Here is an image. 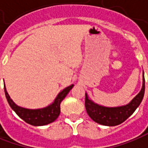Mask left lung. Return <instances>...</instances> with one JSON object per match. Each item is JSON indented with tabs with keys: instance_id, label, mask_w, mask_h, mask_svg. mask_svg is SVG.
Returning a JSON list of instances; mask_svg holds the SVG:
<instances>
[{
	"instance_id": "obj_1",
	"label": "left lung",
	"mask_w": 148,
	"mask_h": 148,
	"mask_svg": "<svg viewBox=\"0 0 148 148\" xmlns=\"http://www.w3.org/2000/svg\"><path fill=\"white\" fill-rule=\"evenodd\" d=\"M144 92L145 79L143 75V88L140 92L132 100V101H130L126 106L119 107L101 106L99 105L95 104L93 101H92L88 97V95L85 94V107L87 113L92 120L100 125L106 126H115L120 125L127 120L140 105L144 96Z\"/></svg>"
}]
</instances>
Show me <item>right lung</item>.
<instances>
[{
	"label": "right lung",
	"instance_id": "obj_1",
	"mask_svg": "<svg viewBox=\"0 0 148 148\" xmlns=\"http://www.w3.org/2000/svg\"><path fill=\"white\" fill-rule=\"evenodd\" d=\"M74 85H70L69 87L65 88L62 92H60L55 99L54 102L51 106L46 108L38 110H28L25 108L19 107L17 105L14 103V101L10 99V96L6 92L5 87H4L5 94L9 105L14 112L26 123L34 126H42V125H48L52 123L58 118L60 113V103L69 93V92L72 89Z\"/></svg>",
	"mask_w": 148,
	"mask_h": 148
}]
</instances>
